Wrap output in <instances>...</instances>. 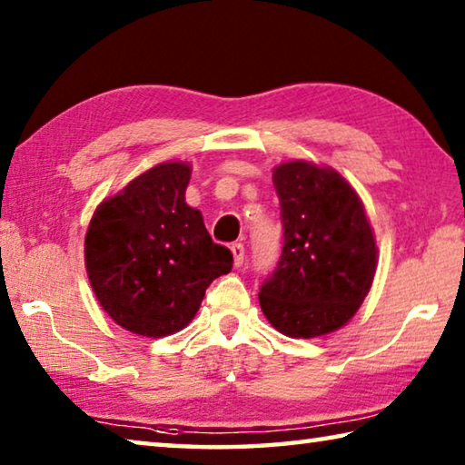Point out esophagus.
I'll list each match as a JSON object with an SVG mask.
<instances>
[{"instance_id":"esophagus-1","label":"esophagus","mask_w":465,"mask_h":465,"mask_svg":"<svg viewBox=\"0 0 465 465\" xmlns=\"http://www.w3.org/2000/svg\"><path fill=\"white\" fill-rule=\"evenodd\" d=\"M231 251H232V257H234V265L241 267L242 262H245V245H242V242H232Z\"/></svg>"}]
</instances>
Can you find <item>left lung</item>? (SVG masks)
<instances>
[{
  "label": "left lung",
  "instance_id": "obj_1",
  "mask_svg": "<svg viewBox=\"0 0 465 465\" xmlns=\"http://www.w3.org/2000/svg\"><path fill=\"white\" fill-rule=\"evenodd\" d=\"M283 247L259 288L275 329L294 339L327 335L351 319L376 273V242L353 187L337 171L292 161L275 167Z\"/></svg>",
  "mask_w": 465,
  "mask_h": 465
}]
</instances>
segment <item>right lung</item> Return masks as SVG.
<instances>
[{"mask_svg":"<svg viewBox=\"0 0 465 465\" xmlns=\"http://www.w3.org/2000/svg\"><path fill=\"white\" fill-rule=\"evenodd\" d=\"M187 183L190 167L161 163L105 200L89 223V282L112 321L136 335L183 329L206 288L232 267L231 251L185 203Z\"/></svg>","mask_w":465,"mask_h":465,"instance_id":"obj_1","label":"right lung"}]
</instances>
